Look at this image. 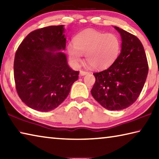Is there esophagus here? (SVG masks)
Returning a JSON list of instances; mask_svg holds the SVG:
<instances>
[{
  "instance_id": "obj_1",
  "label": "esophagus",
  "mask_w": 159,
  "mask_h": 159,
  "mask_svg": "<svg viewBox=\"0 0 159 159\" xmlns=\"http://www.w3.org/2000/svg\"><path fill=\"white\" fill-rule=\"evenodd\" d=\"M86 74H88V71H80V76H85Z\"/></svg>"
}]
</instances>
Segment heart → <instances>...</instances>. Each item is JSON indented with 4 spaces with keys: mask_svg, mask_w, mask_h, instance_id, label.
Here are the masks:
<instances>
[{
    "mask_svg": "<svg viewBox=\"0 0 159 159\" xmlns=\"http://www.w3.org/2000/svg\"><path fill=\"white\" fill-rule=\"evenodd\" d=\"M119 38L112 34L86 29L77 34L74 45L69 44L67 53L74 66H77L85 54V60L95 69H106L116 60L120 52Z\"/></svg>",
    "mask_w": 159,
    "mask_h": 159,
    "instance_id": "heart-1",
    "label": "heart"
}]
</instances>
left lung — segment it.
<instances>
[{"instance_id": "left-lung-1", "label": "left lung", "mask_w": 159, "mask_h": 159, "mask_svg": "<svg viewBox=\"0 0 159 159\" xmlns=\"http://www.w3.org/2000/svg\"><path fill=\"white\" fill-rule=\"evenodd\" d=\"M121 38V50L108 69L94 73L91 94L108 110H121L133 104L140 94L148 74L144 47L135 36L114 26Z\"/></svg>"}]
</instances>
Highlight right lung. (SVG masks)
<instances>
[{"mask_svg":"<svg viewBox=\"0 0 159 159\" xmlns=\"http://www.w3.org/2000/svg\"><path fill=\"white\" fill-rule=\"evenodd\" d=\"M64 25L31 32L16 52L14 77L24 103L40 111H50L62 103L78 80L79 71L67 64Z\"/></svg>","mask_w":159,"mask_h":159,"instance_id":"add662e5","label":"right lung"}]
</instances>
